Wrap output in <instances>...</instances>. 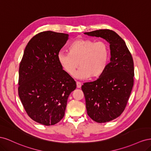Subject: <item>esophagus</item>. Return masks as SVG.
<instances>
[{
	"instance_id": "obj_1",
	"label": "esophagus",
	"mask_w": 151,
	"mask_h": 151,
	"mask_svg": "<svg viewBox=\"0 0 151 151\" xmlns=\"http://www.w3.org/2000/svg\"><path fill=\"white\" fill-rule=\"evenodd\" d=\"M76 85H77V88H80L81 87V86H82V84H81V83H80V82H76Z\"/></svg>"
}]
</instances>
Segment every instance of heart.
<instances>
[{
    "label": "heart",
    "instance_id": "heart-1",
    "mask_svg": "<svg viewBox=\"0 0 151 151\" xmlns=\"http://www.w3.org/2000/svg\"><path fill=\"white\" fill-rule=\"evenodd\" d=\"M68 52H60L58 54L59 64L69 76L75 74L77 78L84 79L96 78L105 70L109 59V47L104 41L91 39H78L70 44Z\"/></svg>",
    "mask_w": 151,
    "mask_h": 151
}]
</instances>
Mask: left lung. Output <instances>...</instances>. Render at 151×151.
<instances>
[{"label":"left lung","mask_w":151,"mask_h":151,"mask_svg":"<svg viewBox=\"0 0 151 151\" xmlns=\"http://www.w3.org/2000/svg\"><path fill=\"white\" fill-rule=\"evenodd\" d=\"M109 43L110 62L99 78L82 86L87 113L98 123H106L124 111L134 86V67L126 43L115 31L99 29L84 33Z\"/></svg>","instance_id":"left-lung-1"}]
</instances>
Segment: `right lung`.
Wrapping results in <instances>:
<instances>
[{
    "label": "right lung",
    "instance_id": "1",
    "mask_svg": "<svg viewBox=\"0 0 151 151\" xmlns=\"http://www.w3.org/2000/svg\"><path fill=\"white\" fill-rule=\"evenodd\" d=\"M68 35L43 31L32 38L19 65L18 93L32 120L46 126L65 115L68 96L76 88L72 77L63 70L58 54Z\"/></svg>",
    "mask_w": 151,
    "mask_h": 151
}]
</instances>
